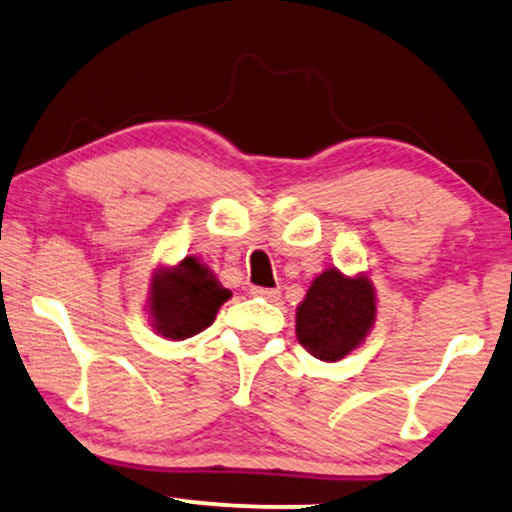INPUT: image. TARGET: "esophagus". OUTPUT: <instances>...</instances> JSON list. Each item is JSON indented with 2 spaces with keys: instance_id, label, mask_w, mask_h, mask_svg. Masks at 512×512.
<instances>
[{
  "instance_id": "34e87169",
  "label": "esophagus",
  "mask_w": 512,
  "mask_h": 512,
  "mask_svg": "<svg viewBox=\"0 0 512 512\" xmlns=\"http://www.w3.org/2000/svg\"><path fill=\"white\" fill-rule=\"evenodd\" d=\"M252 295L264 297V300H269V302H276L278 297H281V290L278 288H252Z\"/></svg>"
}]
</instances>
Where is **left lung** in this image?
<instances>
[{"mask_svg":"<svg viewBox=\"0 0 512 512\" xmlns=\"http://www.w3.org/2000/svg\"><path fill=\"white\" fill-rule=\"evenodd\" d=\"M373 321V283L366 276L349 278L338 269H326L297 307L295 333L312 357L340 361L364 342Z\"/></svg>","mask_w":512,"mask_h":512,"instance_id":"left-lung-1","label":"left lung"}]
</instances>
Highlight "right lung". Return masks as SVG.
Listing matches in <instances>:
<instances>
[{"mask_svg": "<svg viewBox=\"0 0 512 512\" xmlns=\"http://www.w3.org/2000/svg\"><path fill=\"white\" fill-rule=\"evenodd\" d=\"M215 274L198 257H184L177 267L158 269L151 278L148 309L155 333L170 340H186L205 331L229 300Z\"/></svg>", "mask_w": 512, "mask_h": 512, "instance_id": "right-lung-1", "label": "right lung"}]
</instances>
